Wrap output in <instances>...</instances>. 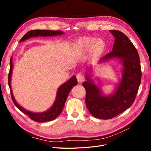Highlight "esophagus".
I'll list each match as a JSON object with an SVG mask.
<instances>
[{
	"instance_id": "1",
	"label": "esophagus",
	"mask_w": 151,
	"mask_h": 151,
	"mask_svg": "<svg viewBox=\"0 0 151 151\" xmlns=\"http://www.w3.org/2000/svg\"><path fill=\"white\" fill-rule=\"evenodd\" d=\"M76 77L77 81H78L79 83H82V82L84 80V76L83 74H82V73H78V74L76 75Z\"/></svg>"
}]
</instances>
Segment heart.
Segmentation results:
<instances>
[{"label": "heart", "instance_id": "b5f03b06", "mask_svg": "<svg viewBox=\"0 0 151 151\" xmlns=\"http://www.w3.org/2000/svg\"><path fill=\"white\" fill-rule=\"evenodd\" d=\"M76 46L77 50L81 52H87L93 50L96 55H99L105 49L104 43L102 40H98L93 37H86L81 38L77 42Z\"/></svg>", "mask_w": 151, "mask_h": 151}]
</instances>
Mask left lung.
I'll return each instance as SVG.
<instances>
[{
    "mask_svg": "<svg viewBox=\"0 0 151 151\" xmlns=\"http://www.w3.org/2000/svg\"><path fill=\"white\" fill-rule=\"evenodd\" d=\"M115 38L113 51L103 57L100 62L118 58L123 65L122 79L111 95L103 96L98 87L87 75L83 86L86 91V104L93 116L108 120L129 109L135 101L141 82V67L137 50L129 38L118 30H109Z\"/></svg>",
    "mask_w": 151,
    "mask_h": 151,
    "instance_id": "8db88e82",
    "label": "left lung"
}]
</instances>
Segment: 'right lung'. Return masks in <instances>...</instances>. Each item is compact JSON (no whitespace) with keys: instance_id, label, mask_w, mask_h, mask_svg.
<instances>
[{"instance_id":"1","label":"right lung","mask_w":151,"mask_h":151,"mask_svg":"<svg viewBox=\"0 0 151 151\" xmlns=\"http://www.w3.org/2000/svg\"><path fill=\"white\" fill-rule=\"evenodd\" d=\"M63 33V32L62 31H52V30H40V29H36V30H31L23 36L21 40V42H23V41L28 40L31 37H35V36H57V35H60ZM12 58H11L10 60V70L9 73L8 75V84L9 86L10 91H11V96L12 99V101L15 106L19 109L21 111H22L25 115L29 116L32 120H33L36 122L42 123L45 122L52 121L55 119V118L60 115L62 111L63 110V106L65 103L67 98L68 95V93L72 89L73 87L75 86L77 84V81L76 79V77L74 76L67 81L65 83L63 84L60 88L58 89L57 97L55 99V101L54 102L53 106L51 108L49 109L48 111H46L43 113H33L31 112L28 110H26L24 108H22L20 105L17 104L16 101L14 97V95L12 94V91L11 89V76H12Z\"/></svg>"}]
</instances>
